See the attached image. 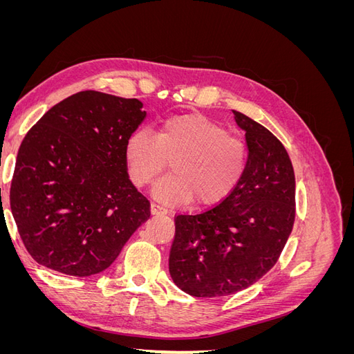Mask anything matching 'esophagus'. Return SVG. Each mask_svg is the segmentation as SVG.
<instances>
[{
    "label": "esophagus",
    "instance_id": "esophagus-1",
    "mask_svg": "<svg viewBox=\"0 0 354 354\" xmlns=\"http://www.w3.org/2000/svg\"><path fill=\"white\" fill-rule=\"evenodd\" d=\"M151 212L153 214V216H164V214H167V209L162 208L160 205H158V203H152Z\"/></svg>",
    "mask_w": 354,
    "mask_h": 354
}]
</instances>
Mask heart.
<instances>
[{
	"instance_id": "1",
	"label": "heart",
	"mask_w": 354,
	"mask_h": 354,
	"mask_svg": "<svg viewBox=\"0 0 354 354\" xmlns=\"http://www.w3.org/2000/svg\"><path fill=\"white\" fill-rule=\"evenodd\" d=\"M130 180L146 186L173 159V173L158 180L152 194L168 207L194 198L203 205L221 202L236 189L248 152L241 138L201 113L180 115L160 124L156 136L138 128L124 147Z\"/></svg>"
}]
</instances>
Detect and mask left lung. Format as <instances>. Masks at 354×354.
<instances>
[{"instance_id":"left-lung-1","label":"left lung","mask_w":354,"mask_h":354,"mask_svg":"<svg viewBox=\"0 0 354 354\" xmlns=\"http://www.w3.org/2000/svg\"><path fill=\"white\" fill-rule=\"evenodd\" d=\"M232 112L248 149L239 185L212 208L176 217L169 274L194 297H224L255 283L276 264L295 220L286 149L266 127Z\"/></svg>"}]
</instances>
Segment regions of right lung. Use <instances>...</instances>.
<instances>
[{"label":"right lung","mask_w":354,"mask_h":354,"mask_svg":"<svg viewBox=\"0 0 354 354\" xmlns=\"http://www.w3.org/2000/svg\"><path fill=\"white\" fill-rule=\"evenodd\" d=\"M146 115L140 100L88 90L53 106L28 131L10 207L37 263L78 277L100 273L151 217L124 155Z\"/></svg>","instance_id":"right-lung-1"}]
</instances>
